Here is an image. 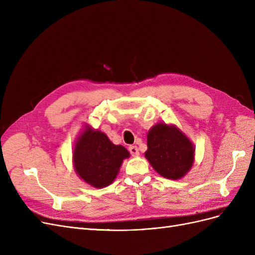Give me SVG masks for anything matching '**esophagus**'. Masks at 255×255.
<instances>
[{
    "instance_id": "obj_1",
    "label": "esophagus",
    "mask_w": 255,
    "mask_h": 255,
    "mask_svg": "<svg viewBox=\"0 0 255 255\" xmlns=\"http://www.w3.org/2000/svg\"><path fill=\"white\" fill-rule=\"evenodd\" d=\"M128 151H129V153L132 154L133 156H137L138 154H139V151H138V148L136 145H130L129 148H128Z\"/></svg>"
}]
</instances>
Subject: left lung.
<instances>
[{
    "instance_id": "8db88e82",
    "label": "left lung",
    "mask_w": 255,
    "mask_h": 255,
    "mask_svg": "<svg viewBox=\"0 0 255 255\" xmlns=\"http://www.w3.org/2000/svg\"><path fill=\"white\" fill-rule=\"evenodd\" d=\"M194 153L191 141L175 127L158 123L149 130L145 157L167 179L177 180L186 174L194 163Z\"/></svg>"
}]
</instances>
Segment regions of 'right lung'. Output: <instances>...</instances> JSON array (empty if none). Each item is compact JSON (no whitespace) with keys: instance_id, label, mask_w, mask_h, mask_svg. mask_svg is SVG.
<instances>
[{"instance_id":"1","label":"right lung","mask_w":255,"mask_h":255,"mask_svg":"<svg viewBox=\"0 0 255 255\" xmlns=\"http://www.w3.org/2000/svg\"><path fill=\"white\" fill-rule=\"evenodd\" d=\"M128 156L125 146L114 144L104 133L90 128L85 129L73 151L75 171L97 188L109 186L117 176L123 159Z\"/></svg>"}]
</instances>
